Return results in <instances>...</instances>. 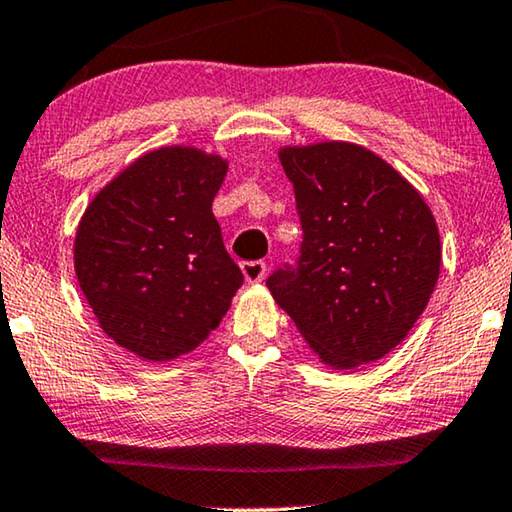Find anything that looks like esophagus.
I'll return each mask as SVG.
<instances>
[{"label": "esophagus", "mask_w": 512, "mask_h": 512, "mask_svg": "<svg viewBox=\"0 0 512 512\" xmlns=\"http://www.w3.org/2000/svg\"><path fill=\"white\" fill-rule=\"evenodd\" d=\"M241 273H243V278H246L248 285H257V282H262L266 276V264L264 262H243Z\"/></svg>", "instance_id": "esophagus-1"}]
</instances>
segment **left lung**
<instances>
[{
	"instance_id": "1",
	"label": "left lung",
	"mask_w": 512,
	"mask_h": 512,
	"mask_svg": "<svg viewBox=\"0 0 512 512\" xmlns=\"http://www.w3.org/2000/svg\"><path fill=\"white\" fill-rule=\"evenodd\" d=\"M303 225L294 271L266 287L319 363L354 370L393 352L423 315L441 269L423 195L354 142L280 147Z\"/></svg>"
}]
</instances>
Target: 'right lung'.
I'll list each match as a JSON object with an SVG mask.
<instances>
[{"label": "right lung", "instance_id": "obj_1", "mask_svg": "<svg viewBox=\"0 0 512 512\" xmlns=\"http://www.w3.org/2000/svg\"><path fill=\"white\" fill-rule=\"evenodd\" d=\"M227 167L186 144L151 149L82 213L73 243L82 294L103 333L142 361L200 347L243 285L211 211Z\"/></svg>", "mask_w": 512, "mask_h": 512}]
</instances>
